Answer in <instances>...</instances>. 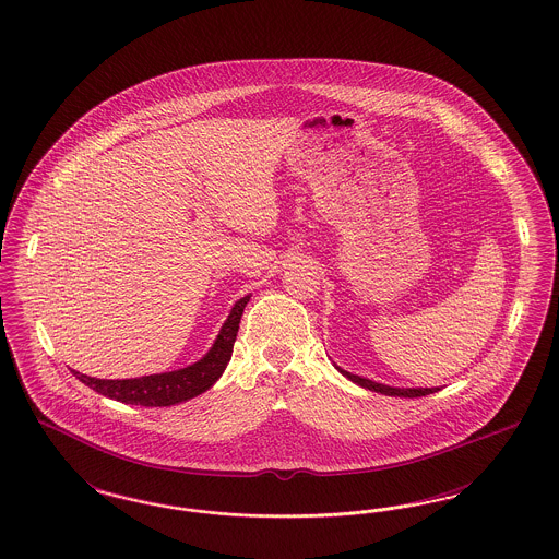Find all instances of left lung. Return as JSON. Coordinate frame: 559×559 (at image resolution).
<instances>
[{"instance_id":"8db88e82","label":"left lung","mask_w":559,"mask_h":559,"mask_svg":"<svg viewBox=\"0 0 559 559\" xmlns=\"http://www.w3.org/2000/svg\"><path fill=\"white\" fill-rule=\"evenodd\" d=\"M340 372H342L343 377H347V379L352 380V382H356V384H360L364 389H368V391H374V393H382V395L389 396H426L430 395V393H436V389H395V386H384V384H379V382H372V380L361 379V377H356V374H349V372H345L340 368Z\"/></svg>"}]
</instances>
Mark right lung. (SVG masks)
<instances>
[{"label": "right lung", "mask_w": 559, "mask_h": 559, "mask_svg": "<svg viewBox=\"0 0 559 559\" xmlns=\"http://www.w3.org/2000/svg\"><path fill=\"white\" fill-rule=\"evenodd\" d=\"M249 298L251 296H245L236 302L230 317L226 319V323L217 335L214 347L207 352V356L203 360H199L193 366H187V368L175 370V372H166V374L142 377V379H92V377H86V374L75 372V370H73V374H75V379L82 380L86 386H91L92 391L110 396V399H117L121 403H129V405L168 407V405H177L180 401L201 395L222 377L226 364L230 361L240 317L245 312Z\"/></svg>", "instance_id": "1"}]
</instances>
